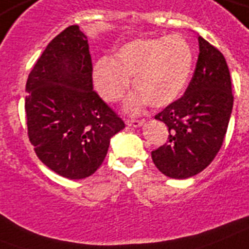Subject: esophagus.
I'll list each match as a JSON object with an SVG mask.
<instances>
[{
  "instance_id": "esophagus-1",
  "label": "esophagus",
  "mask_w": 249,
  "mask_h": 249,
  "mask_svg": "<svg viewBox=\"0 0 249 249\" xmlns=\"http://www.w3.org/2000/svg\"><path fill=\"white\" fill-rule=\"evenodd\" d=\"M143 123H144L143 120H135V119H126L125 120V124L128 125V126H131V128H141Z\"/></svg>"
}]
</instances>
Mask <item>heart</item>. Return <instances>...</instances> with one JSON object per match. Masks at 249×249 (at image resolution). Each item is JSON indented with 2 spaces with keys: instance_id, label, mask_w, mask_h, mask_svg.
Masks as SVG:
<instances>
[{
  "instance_id": "heart-1",
  "label": "heart",
  "mask_w": 249,
  "mask_h": 249,
  "mask_svg": "<svg viewBox=\"0 0 249 249\" xmlns=\"http://www.w3.org/2000/svg\"><path fill=\"white\" fill-rule=\"evenodd\" d=\"M193 66V51L181 36L139 38L123 44L112 58L93 65L96 90L107 102L119 101L128 89L130 76L137 88L124 108L137 114L145 105L165 107L181 96Z\"/></svg>"
}]
</instances>
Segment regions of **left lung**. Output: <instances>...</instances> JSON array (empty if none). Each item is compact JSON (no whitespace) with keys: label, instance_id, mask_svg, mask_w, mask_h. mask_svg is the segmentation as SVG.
<instances>
[{"label":"left lung","instance_id":"8db88e82","mask_svg":"<svg viewBox=\"0 0 249 249\" xmlns=\"http://www.w3.org/2000/svg\"><path fill=\"white\" fill-rule=\"evenodd\" d=\"M195 74L183 96L155 116L169 128V142L152 151L163 175L187 179L205 170L223 145L233 110L231 80L223 53L198 37Z\"/></svg>","mask_w":249,"mask_h":249}]
</instances>
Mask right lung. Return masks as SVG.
<instances>
[{"mask_svg":"<svg viewBox=\"0 0 249 249\" xmlns=\"http://www.w3.org/2000/svg\"><path fill=\"white\" fill-rule=\"evenodd\" d=\"M87 36L70 25L48 43L25 90L28 135L38 159L68 179L90 177L124 121L93 90Z\"/></svg>","mask_w":249,"mask_h":249,"instance_id":"1","label":"right lung"}]
</instances>
